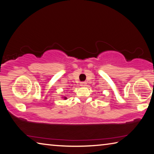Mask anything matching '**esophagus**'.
Returning a JSON list of instances; mask_svg holds the SVG:
<instances>
[{
  "instance_id": "34e87169",
  "label": "esophagus",
  "mask_w": 154,
  "mask_h": 154,
  "mask_svg": "<svg viewBox=\"0 0 154 154\" xmlns=\"http://www.w3.org/2000/svg\"><path fill=\"white\" fill-rule=\"evenodd\" d=\"M86 85H87V82H80V86H82V87H85Z\"/></svg>"
}]
</instances>
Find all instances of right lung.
Instances as JSON below:
<instances>
[{"label": "right lung", "mask_w": 154, "mask_h": 154, "mask_svg": "<svg viewBox=\"0 0 154 154\" xmlns=\"http://www.w3.org/2000/svg\"><path fill=\"white\" fill-rule=\"evenodd\" d=\"M63 99H67V97H64Z\"/></svg>", "instance_id": "add662e5"}]
</instances>
